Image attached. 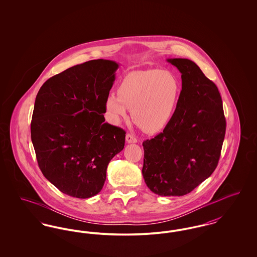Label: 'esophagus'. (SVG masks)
<instances>
[{
    "label": "esophagus",
    "mask_w": 257,
    "mask_h": 257,
    "mask_svg": "<svg viewBox=\"0 0 257 257\" xmlns=\"http://www.w3.org/2000/svg\"><path fill=\"white\" fill-rule=\"evenodd\" d=\"M126 142L128 144H134V143H137V139H136V137L133 136V135L128 133V134L126 135Z\"/></svg>",
    "instance_id": "obj_1"
}]
</instances>
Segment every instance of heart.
Listing matches in <instances>:
<instances>
[{
	"mask_svg": "<svg viewBox=\"0 0 257 257\" xmlns=\"http://www.w3.org/2000/svg\"><path fill=\"white\" fill-rule=\"evenodd\" d=\"M180 91V83L171 72L162 69L132 71L123 77L118 94L107 96L105 109L114 124L127 118L128 109H132L135 123L147 133H156L171 119Z\"/></svg>",
	"mask_w": 257,
	"mask_h": 257,
	"instance_id": "1",
	"label": "heart"
}]
</instances>
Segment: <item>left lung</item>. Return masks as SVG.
I'll use <instances>...</instances> for the list:
<instances>
[{
	"label": "left lung",
	"instance_id": "obj_1",
	"mask_svg": "<svg viewBox=\"0 0 257 257\" xmlns=\"http://www.w3.org/2000/svg\"><path fill=\"white\" fill-rule=\"evenodd\" d=\"M181 73L182 90L162 133L143 143V175L163 196L191 193L216 170L226 122L217 86L194 61L169 59Z\"/></svg>",
	"mask_w": 257,
	"mask_h": 257
}]
</instances>
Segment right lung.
<instances>
[{
	"instance_id": "obj_1",
	"label": "right lung",
	"mask_w": 257,
	"mask_h": 257,
	"mask_svg": "<svg viewBox=\"0 0 257 257\" xmlns=\"http://www.w3.org/2000/svg\"><path fill=\"white\" fill-rule=\"evenodd\" d=\"M117 68L109 60L86 61L51 77L37 93L31 137L38 167L65 195H97L124 148L126 132L103 114Z\"/></svg>"
}]
</instances>
